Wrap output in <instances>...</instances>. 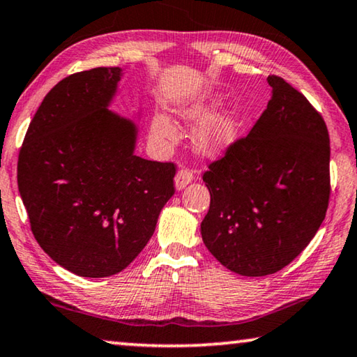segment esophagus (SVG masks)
<instances>
[{"mask_svg":"<svg viewBox=\"0 0 357 357\" xmlns=\"http://www.w3.org/2000/svg\"><path fill=\"white\" fill-rule=\"evenodd\" d=\"M192 179H194V172H192L190 168H181L178 174H176V178H174V184H176V189L178 190L184 189Z\"/></svg>","mask_w":357,"mask_h":357,"instance_id":"34e87169","label":"esophagus"}]
</instances>
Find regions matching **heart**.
I'll list each match as a JSON object with an SVG mask.
<instances>
[{
  "label": "heart",
  "mask_w": 357,
  "mask_h": 357,
  "mask_svg": "<svg viewBox=\"0 0 357 357\" xmlns=\"http://www.w3.org/2000/svg\"><path fill=\"white\" fill-rule=\"evenodd\" d=\"M218 105L216 100H205L192 106L188 111L190 117H200L203 114H208V112L213 111V107ZM152 135L158 139L172 141L176 138V130L172 126V122L168 121V117L163 114H157L152 119ZM240 130V121L238 117L231 112L227 114H220L213 119H209L208 122L203 123L200 127L199 133H197V141H199L200 148L211 151V152H219L230 146L238 137Z\"/></svg>",
  "instance_id": "b5f03b06"
}]
</instances>
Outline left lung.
<instances>
[{
  "label": "left lung",
  "instance_id": "1",
  "mask_svg": "<svg viewBox=\"0 0 357 357\" xmlns=\"http://www.w3.org/2000/svg\"><path fill=\"white\" fill-rule=\"evenodd\" d=\"M246 137L211 162L202 238L224 267L265 276L289 265L321 227L331 199V141L321 112L280 76Z\"/></svg>",
  "mask_w": 357,
  "mask_h": 357
}]
</instances>
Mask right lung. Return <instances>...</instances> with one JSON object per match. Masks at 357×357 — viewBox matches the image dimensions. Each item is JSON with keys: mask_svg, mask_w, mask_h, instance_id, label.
Here are the masks:
<instances>
[{"mask_svg": "<svg viewBox=\"0 0 357 357\" xmlns=\"http://www.w3.org/2000/svg\"><path fill=\"white\" fill-rule=\"evenodd\" d=\"M121 71L92 68L50 89L17 163V184L39 246L86 278H105L130 265L174 194L176 165L135 155L137 128L106 109Z\"/></svg>", "mask_w": 357, "mask_h": 357, "instance_id": "obj_1", "label": "right lung"}]
</instances>
